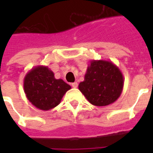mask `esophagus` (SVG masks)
Masks as SVG:
<instances>
[{"label":"esophagus","mask_w":153,"mask_h":153,"mask_svg":"<svg viewBox=\"0 0 153 153\" xmlns=\"http://www.w3.org/2000/svg\"><path fill=\"white\" fill-rule=\"evenodd\" d=\"M71 86L73 87V88H77V87H78V83H77V82L72 83H71Z\"/></svg>","instance_id":"obj_1"}]
</instances>
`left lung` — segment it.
<instances>
[{
    "label": "left lung",
    "mask_w": 153,
    "mask_h": 153,
    "mask_svg": "<svg viewBox=\"0 0 153 153\" xmlns=\"http://www.w3.org/2000/svg\"><path fill=\"white\" fill-rule=\"evenodd\" d=\"M124 87V77L119 67L108 60L90 61L84 80L79 89L91 104L104 106L118 99Z\"/></svg>",
    "instance_id": "1"
}]
</instances>
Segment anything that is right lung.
Wrapping results in <instances>:
<instances>
[{"mask_svg":"<svg viewBox=\"0 0 153 153\" xmlns=\"http://www.w3.org/2000/svg\"><path fill=\"white\" fill-rule=\"evenodd\" d=\"M71 87L56 79L47 66L38 65L29 70L24 79V89L30 102L38 109L49 111L58 106Z\"/></svg>","mask_w":153,"mask_h":153,"instance_id":"right-lung-1","label":"right lung"}]
</instances>
